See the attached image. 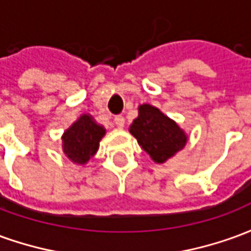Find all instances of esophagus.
Wrapping results in <instances>:
<instances>
[{"instance_id": "34e87169", "label": "esophagus", "mask_w": 251, "mask_h": 251, "mask_svg": "<svg viewBox=\"0 0 251 251\" xmlns=\"http://www.w3.org/2000/svg\"><path fill=\"white\" fill-rule=\"evenodd\" d=\"M114 124L118 127H124V125H125V118L122 117V115H117L114 118Z\"/></svg>"}]
</instances>
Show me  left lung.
Segmentation results:
<instances>
[{
    "label": "left lung",
    "mask_w": 251,
    "mask_h": 251,
    "mask_svg": "<svg viewBox=\"0 0 251 251\" xmlns=\"http://www.w3.org/2000/svg\"><path fill=\"white\" fill-rule=\"evenodd\" d=\"M129 131L156 164L174 157L188 142V136L174 120L152 104L138 106V117Z\"/></svg>",
    "instance_id": "obj_1"
}]
</instances>
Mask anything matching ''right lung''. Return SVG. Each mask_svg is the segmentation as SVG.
<instances>
[{"instance_id": "add662e5", "label": "right lung", "mask_w": 251, "mask_h": 251, "mask_svg": "<svg viewBox=\"0 0 251 251\" xmlns=\"http://www.w3.org/2000/svg\"><path fill=\"white\" fill-rule=\"evenodd\" d=\"M104 134L106 129L93 115L82 114L63 133V153L74 164L84 165L98 152L99 142Z\"/></svg>"}]
</instances>
